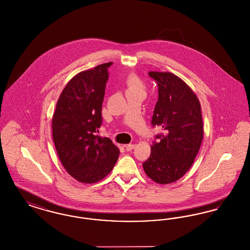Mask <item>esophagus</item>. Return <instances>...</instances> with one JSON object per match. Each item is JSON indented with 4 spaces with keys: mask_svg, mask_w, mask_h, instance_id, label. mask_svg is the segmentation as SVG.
I'll use <instances>...</instances> for the list:
<instances>
[{
    "mask_svg": "<svg viewBox=\"0 0 250 250\" xmlns=\"http://www.w3.org/2000/svg\"><path fill=\"white\" fill-rule=\"evenodd\" d=\"M134 147H135V146H134L133 144H129V145H126V146H125V148H126L127 151L132 150Z\"/></svg>",
    "mask_w": 250,
    "mask_h": 250,
    "instance_id": "esophagus-1",
    "label": "esophagus"
}]
</instances>
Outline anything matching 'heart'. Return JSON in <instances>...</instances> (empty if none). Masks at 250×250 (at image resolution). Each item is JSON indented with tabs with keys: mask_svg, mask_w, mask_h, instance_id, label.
Returning a JSON list of instances; mask_svg holds the SVG:
<instances>
[{
	"mask_svg": "<svg viewBox=\"0 0 250 250\" xmlns=\"http://www.w3.org/2000/svg\"><path fill=\"white\" fill-rule=\"evenodd\" d=\"M129 89H140L141 81L136 76H131L128 80Z\"/></svg>",
	"mask_w": 250,
	"mask_h": 250,
	"instance_id": "1",
	"label": "heart"
}]
</instances>
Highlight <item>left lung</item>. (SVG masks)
I'll return each mask as SVG.
<instances>
[{"instance_id":"left-lung-1","label":"left lung","mask_w":250,"mask_h":250,"mask_svg":"<svg viewBox=\"0 0 250 250\" xmlns=\"http://www.w3.org/2000/svg\"><path fill=\"white\" fill-rule=\"evenodd\" d=\"M159 87L151 124L164 131L156 135L145 173L159 184L175 182L191 167L204 137L201 104L184 81L172 73L149 72Z\"/></svg>"}]
</instances>
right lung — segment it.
Here are the masks:
<instances>
[{
	"mask_svg": "<svg viewBox=\"0 0 250 250\" xmlns=\"http://www.w3.org/2000/svg\"><path fill=\"white\" fill-rule=\"evenodd\" d=\"M112 64L103 63L74 76L59 98L52 118L53 141L60 161L68 174L82 183L102 180L120 156L113 142L98 135Z\"/></svg>",
	"mask_w": 250,
	"mask_h": 250,
	"instance_id": "1",
	"label": "right lung"
}]
</instances>
